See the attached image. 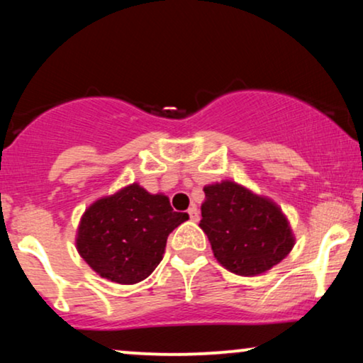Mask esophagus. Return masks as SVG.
<instances>
[{
	"label": "esophagus",
	"instance_id": "1",
	"mask_svg": "<svg viewBox=\"0 0 363 363\" xmlns=\"http://www.w3.org/2000/svg\"><path fill=\"white\" fill-rule=\"evenodd\" d=\"M188 215H190V220H191V221H198V220H200V213H198L196 206H191L190 210H188Z\"/></svg>",
	"mask_w": 363,
	"mask_h": 363
}]
</instances>
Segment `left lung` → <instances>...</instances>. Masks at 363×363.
Segmentation results:
<instances>
[{"mask_svg": "<svg viewBox=\"0 0 363 363\" xmlns=\"http://www.w3.org/2000/svg\"><path fill=\"white\" fill-rule=\"evenodd\" d=\"M203 191L200 228L223 267L238 276H256L289 255L294 235L274 201L230 180Z\"/></svg>", "mask_w": 363, "mask_h": 363, "instance_id": "left-lung-1", "label": "left lung"}]
</instances>
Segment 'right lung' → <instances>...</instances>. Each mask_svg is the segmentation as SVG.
Segmentation results:
<instances>
[{"mask_svg":"<svg viewBox=\"0 0 363 363\" xmlns=\"http://www.w3.org/2000/svg\"><path fill=\"white\" fill-rule=\"evenodd\" d=\"M186 220V213L173 211L168 196L132 183L87 208L76 246L101 277L135 284L160 264L168 235Z\"/></svg>","mask_w":363,"mask_h":363,"instance_id":"obj_1","label":"right lung"}]
</instances>
